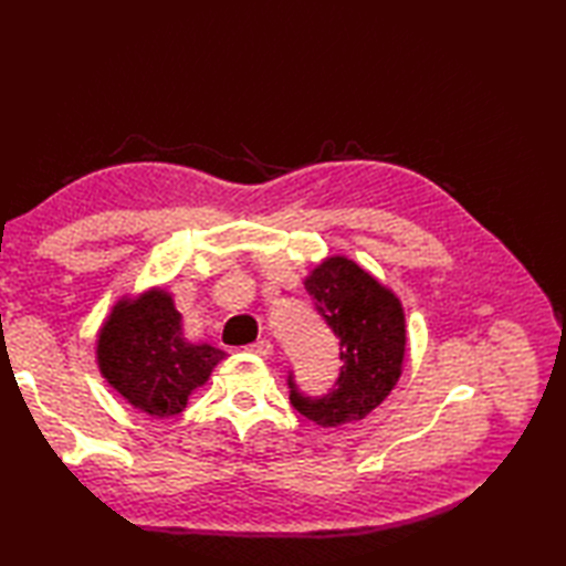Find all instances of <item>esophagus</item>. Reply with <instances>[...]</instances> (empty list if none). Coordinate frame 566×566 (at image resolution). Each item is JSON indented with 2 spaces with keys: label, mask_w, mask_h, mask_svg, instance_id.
Segmentation results:
<instances>
[{
  "label": "esophagus",
  "mask_w": 566,
  "mask_h": 566,
  "mask_svg": "<svg viewBox=\"0 0 566 566\" xmlns=\"http://www.w3.org/2000/svg\"><path fill=\"white\" fill-rule=\"evenodd\" d=\"M248 350L260 355V357H268V355H272V343H270L268 338H262V340H258V343H252V345L248 347Z\"/></svg>",
  "instance_id": "obj_1"
}]
</instances>
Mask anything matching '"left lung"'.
<instances>
[{"instance_id":"obj_1","label":"left lung","mask_w":566,"mask_h":566,"mask_svg":"<svg viewBox=\"0 0 566 566\" xmlns=\"http://www.w3.org/2000/svg\"><path fill=\"white\" fill-rule=\"evenodd\" d=\"M306 292L340 340V375L323 396L298 391L290 371V401L321 428L363 420L401 377L406 321L401 302L347 258H328L306 276Z\"/></svg>"}]
</instances>
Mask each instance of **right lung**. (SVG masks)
Listing matches in <instances>:
<instances>
[{"mask_svg":"<svg viewBox=\"0 0 566 566\" xmlns=\"http://www.w3.org/2000/svg\"><path fill=\"white\" fill-rule=\"evenodd\" d=\"M226 353L187 343L182 316L163 290L136 302H118L99 331L97 363L106 381L153 418H170L187 408L189 394L209 379Z\"/></svg>","mask_w":566,"mask_h":566,"instance_id":"add662e5","label":"right lung"}]
</instances>
